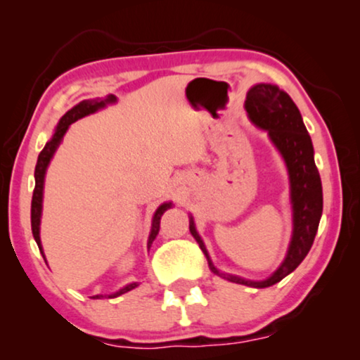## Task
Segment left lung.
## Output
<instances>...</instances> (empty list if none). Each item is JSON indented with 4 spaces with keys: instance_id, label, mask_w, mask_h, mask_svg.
Wrapping results in <instances>:
<instances>
[{
    "instance_id": "8db88e82",
    "label": "left lung",
    "mask_w": 360,
    "mask_h": 360,
    "mask_svg": "<svg viewBox=\"0 0 360 360\" xmlns=\"http://www.w3.org/2000/svg\"><path fill=\"white\" fill-rule=\"evenodd\" d=\"M245 110L252 122L269 132L270 139L277 146L288 169L293 205V238L287 257L267 280H260V282L244 280L236 275L221 274L214 267L206 252L203 240L196 233L193 218L190 219V233L208 259L211 272L229 280V282L254 288H265L292 274L311 249L323 213V188L319 172L313 159L311 137H309L307 127L303 124L302 115L292 98L278 86L259 83L249 90Z\"/></svg>"
}]
</instances>
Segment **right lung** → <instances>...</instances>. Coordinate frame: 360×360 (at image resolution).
<instances>
[{"label": "right lung", "mask_w": 360, "mask_h": 360, "mask_svg": "<svg viewBox=\"0 0 360 360\" xmlns=\"http://www.w3.org/2000/svg\"><path fill=\"white\" fill-rule=\"evenodd\" d=\"M116 101V96L110 95L106 98L105 101H96V100H86V101H82L78 103L77 106H73L70 111H67L65 115L62 116L60 122H58L57 129H56V134L51 141L47 142L46 147L41 150V154H39V159H37V164H36V172H34V176H36V186H34V193H32V203H31V226H32V234H34V239H36V243L39 245V249H41L42 252V245H41V236H39V224H41V213H42V190H44V175H46V170H47V165L49 162H51L53 152L57 150L58 144H60L63 134H65L68 126L72 124V122H75L77 120H80V117L90 115V112H95L96 110H100L106 105V103H115ZM172 206V203H164L162 206H159V210L155 211L154 214V219H152V229H150V236H149V243L147 245L150 248V244L154 243L155 236L159 234V228H160V218L162 214L165 213L167 210H169ZM137 283H131L127 285V287L121 288L120 292L110 295L108 298H116L120 297V295L129 292V290L136 288ZM91 298H100V295H95V297Z\"/></svg>", "instance_id": "add662e5"}]
</instances>
